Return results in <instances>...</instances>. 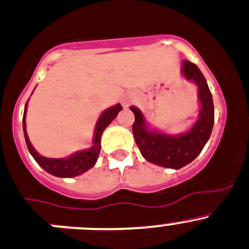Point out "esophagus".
I'll list each match as a JSON object with an SVG mask.
<instances>
[{
	"label": "esophagus",
	"mask_w": 249,
	"mask_h": 249,
	"mask_svg": "<svg viewBox=\"0 0 249 249\" xmlns=\"http://www.w3.org/2000/svg\"><path fill=\"white\" fill-rule=\"evenodd\" d=\"M129 103H130V100H127V98H125V100H124V105H129Z\"/></svg>",
	"instance_id": "1"
}]
</instances>
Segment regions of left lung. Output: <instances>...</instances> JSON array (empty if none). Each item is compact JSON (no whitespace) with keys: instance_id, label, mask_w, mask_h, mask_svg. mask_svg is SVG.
<instances>
[{"instance_id":"obj_1","label":"left lung","mask_w":249,"mask_h":249,"mask_svg":"<svg viewBox=\"0 0 249 249\" xmlns=\"http://www.w3.org/2000/svg\"><path fill=\"white\" fill-rule=\"evenodd\" d=\"M182 74L186 79L197 84L202 106L199 119L189 132L180 136H169L161 132L151 131L146 127L142 113L137 108L130 107L135 114L132 134L142 157L156 165L165 168L180 169L191 163L209 140L214 124L213 98L202 71L192 62L183 60Z\"/></svg>"}]
</instances>
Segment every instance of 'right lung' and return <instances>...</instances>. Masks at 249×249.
<instances>
[{"label":"right lung","instance_id":"right-lung-1","mask_svg":"<svg viewBox=\"0 0 249 249\" xmlns=\"http://www.w3.org/2000/svg\"><path fill=\"white\" fill-rule=\"evenodd\" d=\"M122 109H123L122 106L117 105L101 114V117L98 118L97 125H96L95 137H93V146L91 147L90 149H88V151L78 152V153L73 154V156L69 157V158L54 159V158H46V157L40 156V154L34 149V147L31 146L30 141H29L28 134H26V129H25V112H26V105H25V109H24V117H23V130H24V136H25V142H26V146H28L29 152H30L31 156L34 157V159L37 161L38 165H40L43 170L47 171V173L52 174V175L58 176V178H73V176L80 175V174L85 173L86 170H89V169L92 168V166L95 165L96 160H97V157L101 151V136H102V132L105 131L106 127L113 122V119L117 117L118 113H119Z\"/></svg>","mask_w":249,"mask_h":249}]
</instances>
